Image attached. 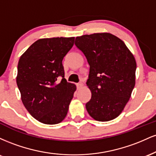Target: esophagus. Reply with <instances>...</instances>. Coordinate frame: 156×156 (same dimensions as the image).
<instances>
[{
    "instance_id": "1",
    "label": "esophagus",
    "mask_w": 156,
    "mask_h": 156,
    "mask_svg": "<svg viewBox=\"0 0 156 156\" xmlns=\"http://www.w3.org/2000/svg\"><path fill=\"white\" fill-rule=\"evenodd\" d=\"M77 88H78V89H80V88H82V87H83V84L82 83H77Z\"/></svg>"
}]
</instances>
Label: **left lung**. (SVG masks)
<instances>
[{"label":"left lung","instance_id":"8db88e82","mask_svg":"<svg viewBox=\"0 0 156 156\" xmlns=\"http://www.w3.org/2000/svg\"><path fill=\"white\" fill-rule=\"evenodd\" d=\"M89 64L87 85L92 92L86 108L93 119L107 122L121 114L136 82V62L122 40L110 33L77 37Z\"/></svg>","mask_w":156,"mask_h":156}]
</instances>
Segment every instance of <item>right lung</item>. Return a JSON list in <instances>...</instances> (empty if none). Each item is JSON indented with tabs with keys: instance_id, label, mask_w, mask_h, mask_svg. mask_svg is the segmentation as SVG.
I'll list each match as a JSON object with an SVG mask.
<instances>
[{
	"instance_id": "1",
	"label": "right lung",
	"mask_w": 156,
	"mask_h": 156,
	"mask_svg": "<svg viewBox=\"0 0 156 156\" xmlns=\"http://www.w3.org/2000/svg\"><path fill=\"white\" fill-rule=\"evenodd\" d=\"M74 40L75 37L39 39L20 58L16 80L21 100L32 117L44 124L63 121L76 90V86L64 78L62 65Z\"/></svg>"
}]
</instances>
